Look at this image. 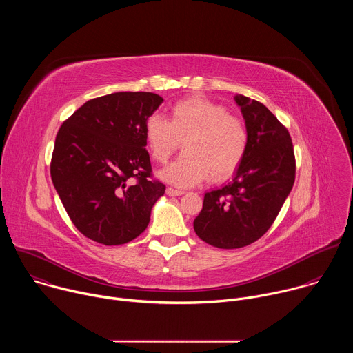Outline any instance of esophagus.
Masks as SVG:
<instances>
[{"mask_svg":"<svg viewBox=\"0 0 353 353\" xmlns=\"http://www.w3.org/2000/svg\"><path fill=\"white\" fill-rule=\"evenodd\" d=\"M166 194H168L169 196H179V195H183L184 191H181V190H174V188H172V187H168V188H166Z\"/></svg>","mask_w":353,"mask_h":353,"instance_id":"1","label":"esophagus"}]
</instances>
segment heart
Wrapping results in <instances>:
<instances>
[{"label":"heart","instance_id":"1","mask_svg":"<svg viewBox=\"0 0 353 353\" xmlns=\"http://www.w3.org/2000/svg\"><path fill=\"white\" fill-rule=\"evenodd\" d=\"M143 134L150 157L162 165L183 143L184 155L161 172L165 181L177 187H192L208 177L214 183L232 177L248 148L244 121L203 97L176 103L170 121L161 114L149 116Z\"/></svg>","mask_w":353,"mask_h":353}]
</instances>
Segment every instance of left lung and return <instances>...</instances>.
I'll return each mask as SVG.
<instances>
[{
	"mask_svg": "<svg viewBox=\"0 0 353 353\" xmlns=\"http://www.w3.org/2000/svg\"><path fill=\"white\" fill-rule=\"evenodd\" d=\"M248 131V148L233 180L205 192L194 219L196 236L218 248H240L257 241L274 223L296 173L289 131L260 102L234 96Z\"/></svg>",
	"mask_w": 353,
	"mask_h": 353,
	"instance_id": "obj_1",
	"label": "left lung"
}]
</instances>
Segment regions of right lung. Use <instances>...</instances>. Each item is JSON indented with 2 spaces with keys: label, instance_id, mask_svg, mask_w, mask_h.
I'll list each match as a JSON object with an SVG mask.
<instances>
[{
  "label": "right lung",
  "instance_id": "add662e5",
  "mask_svg": "<svg viewBox=\"0 0 353 353\" xmlns=\"http://www.w3.org/2000/svg\"><path fill=\"white\" fill-rule=\"evenodd\" d=\"M162 102L157 93L117 92L88 100L61 124L50 174L85 237L119 245L146 229L166 187L152 179L143 128Z\"/></svg>",
  "mask_w": 353,
  "mask_h": 353
}]
</instances>
